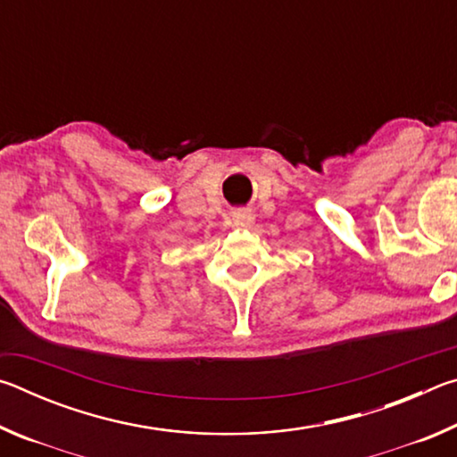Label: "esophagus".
I'll use <instances>...</instances> for the list:
<instances>
[{"instance_id":"esophagus-1","label":"esophagus","mask_w":457,"mask_h":457,"mask_svg":"<svg viewBox=\"0 0 457 457\" xmlns=\"http://www.w3.org/2000/svg\"><path fill=\"white\" fill-rule=\"evenodd\" d=\"M231 220H234L237 228H250L253 223V213L250 210H237L231 213Z\"/></svg>"}]
</instances>
